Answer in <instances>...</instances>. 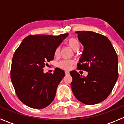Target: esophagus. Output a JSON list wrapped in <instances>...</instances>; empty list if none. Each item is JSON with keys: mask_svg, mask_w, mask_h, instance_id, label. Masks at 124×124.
I'll return each instance as SVG.
<instances>
[{"mask_svg": "<svg viewBox=\"0 0 124 124\" xmlns=\"http://www.w3.org/2000/svg\"><path fill=\"white\" fill-rule=\"evenodd\" d=\"M65 74H66V75H69V74H70L69 71H65Z\"/></svg>", "mask_w": 124, "mask_h": 124, "instance_id": "1", "label": "esophagus"}]
</instances>
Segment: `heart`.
I'll list each match as a JSON object with an SVG mask.
<instances>
[{"instance_id": "heart-1", "label": "heart", "mask_w": 124, "mask_h": 124, "mask_svg": "<svg viewBox=\"0 0 124 124\" xmlns=\"http://www.w3.org/2000/svg\"><path fill=\"white\" fill-rule=\"evenodd\" d=\"M67 43L68 45V46L71 47L75 52L78 51L79 50L80 47V44L79 41L77 39L74 38H71L68 39L67 41ZM59 53L60 47H57L54 51V55L56 56H58L59 54ZM74 63V62L73 61H72V60L64 59L60 61L58 63V64H57V66L59 68H62V69L70 70L71 69V67H72V65Z\"/></svg>"}]
</instances>
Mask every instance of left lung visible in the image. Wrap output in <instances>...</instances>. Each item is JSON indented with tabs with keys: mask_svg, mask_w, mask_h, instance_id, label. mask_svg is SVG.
I'll return each mask as SVG.
<instances>
[{
	"mask_svg": "<svg viewBox=\"0 0 124 124\" xmlns=\"http://www.w3.org/2000/svg\"><path fill=\"white\" fill-rule=\"evenodd\" d=\"M76 33L84 46L77 68L88 74L83 77L76 71L70 72L72 92L85 104L100 103L109 95L118 78L117 54L106 36L90 31Z\"/></svg>",
	"mask_w": 124,
	"mask_h": 124,
	"instance_id": "8db88e82",
	"label": "left lung"
}]
</instances>
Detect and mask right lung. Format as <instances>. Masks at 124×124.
Instances as JSON below:
<instances>
[{"instance_id":"obj_1","label":"right lung","mask_w":124,"mask_h":124,"mask_svg":"<svg viewBox=\"0 0 124 124\" xmlns=\"http://www.w3.org/2000/svg\"><path fill=\"white\" fill-rule=\"evenodd\" d=\"M68 35H31L14 53L11 82L18 99L26 106L43 108L54 100L65 72L56 68L53 74H44L43 68L54 59L55 50Z\"/></svg>"}]
</instances>
